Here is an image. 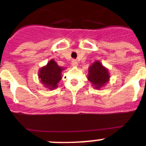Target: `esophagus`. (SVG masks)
<instances>
[{
	"label": "esophagus",
	"instance_id": "obj_1",
	"mask_svg": "<svg viewBox=\"0 0 146 146\" xmlns=\"http://www.w3.org/2000/svg\"><path fill=\"white\" fill-rule=\"evenodd\" d=\"M78 62H77V60H73L72 61V66H78Z\"/></svg>",
	"mask_w": 146,
	"mask_h": 146
}]
</instances>
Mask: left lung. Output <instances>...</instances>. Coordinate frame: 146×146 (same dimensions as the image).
Returning a JSON list of instances; mask_svg holds the SVG:
<instances>
[{
  "mask_svg": "<svg viewBox=\"0 0 146 146\" xmlns=\"http://www.w3.org/2000/svg\"><path fill=\"white\" fill-rule=\"evenodd\" d=\"M109 72L99 61H96L89 67L88 79L96 89L101 88L109 80Z\"/></svg>",
  "mask_w": 146,
  "mask_h": 146,
  "instance_id": "left-lung-1",
  "label": "left lung"
}]
</instances>
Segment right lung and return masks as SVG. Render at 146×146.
Segmentation results:
<instances>
[{
	"label": "right lung",
	"mask_w": 146,
	"mask_h": 146,
	"mask_svg": "<svg viewBox=\"0 0 146 146\" xmlns=\"http://www.w3.org/2000/svg\"><path fill=\"white\" fill-rule=\"evenodd\" d=\"M64 68L58 66L54 60H51L46 66L40 69L39 78L45 86L50 89L58 86V83L61 80V72Z\"/></svg>",
	"instance_id": "right-lung-1"
}]
</instances>
